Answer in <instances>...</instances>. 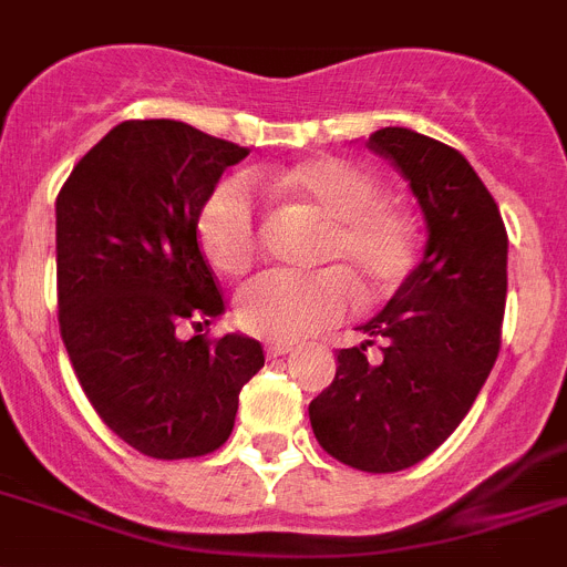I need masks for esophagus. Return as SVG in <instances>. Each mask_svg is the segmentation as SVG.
Here are the masks:
<instances>
[{
  "instance_id": "obj_1",
  "label": "esophagus",
  "mask_w": 567,
  "mask_h": 567,
  "mask_svg": "<svg viewBox=\"0 0 567 567\" xmlns=\"http://www.w3.org/2000/svg\"><path fill=\"white\" fill-rule=\"evenodd\" d=\"M265 351H268V357H285V353H290L293 351V348H290L288 342H268V348H265Z\"/></svg>"
}]
</instances>
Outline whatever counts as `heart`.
Segmentation results:
<instances>
[{
	"instance_id": "obj_1",
	"label": "heart",
	"mask_w": 567,
	"mask_h": 567,
	"mask_svg": "<svg viewBox=\"0 0 567 567\" xmlns=\"http://www.w3.org/2000/svg\"><path fill=\"white\" fill-rule=\"evenodd\" d=\"M248 181L262 194L328 223L317 262L342 269L362 297L382 293L405 279L413 259L411 219L382 199V188L368 171L337 156H313L282 171H254L248 179L230 176L219 182L196 219L205 259L219 274L243 277L262 248V210ZM341 275L265 274L245 285L236 299L239 324L279 342L313 337L337 324L351 308V288Z\"/></svg>"
}]
</instances>
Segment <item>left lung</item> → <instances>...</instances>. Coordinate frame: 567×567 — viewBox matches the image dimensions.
I'll return each mask as SVG.
<instances>
[{
    "label": "left lung",
    "instance_id": "8db88e82",
    "mask_svg": "<svg viewBox=\"0 0 567 567\" xmlns=\"http://www.w3.org/2000/svg\"><path fill=\"white\" fill-rule=\"evenodd\" d=\"M368 147L411 185L427 225L422 262L337 353V377L308 405L317 442L344 465L393 474L431 456L456 431L499 353L508 293V234L494 196L465 156L408 127H382ZM385 338L379 363L367 344Z\"/></svg>",
    "mask_w": 567,
    "mask_h": 567
}]
</instances>
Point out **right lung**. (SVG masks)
Wrapping results in <instances>:
<instances>
[{
    "instance_id": "right-lung-1",
    "label": "right lung",
    "mask_w": 567,
    "mask_h": 567,
    "mask_svg": "<svg viewBox=\"0 0 567 567\" xmlns=\"http://www.w3.org/2000/svg\"><path fill=\"white\" fill-rule=\"evenodd\" d=\"M248 147L176 120L122 122L56 196L59 331L79 385L120 440L154 460L225 445L239 391L265 365L243 333L182 339L225 302L196 219Z\"/></svg>"
}]
</instances>
